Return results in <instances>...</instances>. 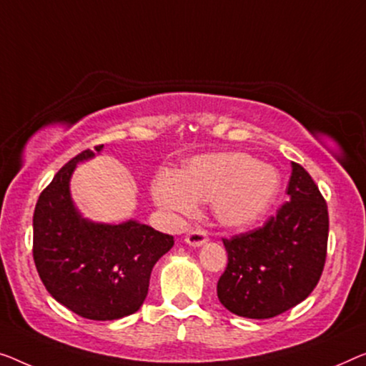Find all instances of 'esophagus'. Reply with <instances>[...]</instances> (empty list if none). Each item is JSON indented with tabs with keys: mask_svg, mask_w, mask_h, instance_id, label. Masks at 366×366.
Wrapping results in <instances>:
<instances>
[{
	"mask_svg": "<svg viewBox=\"0 0 366 366\" xmlns=\"http://www.w3.org/2000/svg\"><path fill=\"white\" fill-rule=\"evenodd\" d=\"M207 239H209V235H207V232L202 230V228L190 230L187 235H185V243L190 244V247H200V244H204Z\"/></svg>",
	"mask_w": 366,
	"mask_h": 366,
	"instance_id": "34e87169",
	"label": "esophagus"
}]
</instances>
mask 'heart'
Masks as SVG:
<instances>
[{
    "instance_id": "b5f03b06",
    "label": "heart",
    "mask_w": 366,
    "mask_h": 366,
    "mask_svg": "<svg viewBox=\"0 0 366 366\" xmlns=\"http://www.w3.org/2000/svg\"><path fill=\"white\" fill-rule=\"evenodd\" d=\"M280 185L272 166L243 152H223L195 157L179 174H157L151 190L156 204L171 215H189L197 200H210L222 225L244 227L268 210Z\"/></svg>"
}]
</instances>
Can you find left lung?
Returning <instances> with one entry per match:
<instances>
[{
	"mask_svg": "<svg viewBox=\"0 0 366 366\" xmlns=\"http://www.w3.org/2000/svg\"><path fill=\"white\" fill-rule=\"evenodd\" d=\"M287 197L263 227L223 238L228 263L217 296L230 312L276 317L302 302L322 276L329 212L317 184L292 162Z\"/></svg>",
	"mask_w": 366,
	"mask_h": 366,
	"instance_id": "1",
	"label": "left lung"
}]
</instances>
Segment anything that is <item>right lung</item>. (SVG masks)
Wrapping results in <instances>:
<instances>
[{
	"mask_svg": "<svg viewBox=\"0 0 366 366\" xmlns=\"http://www.w3.org/2000/svg\"><path fill=\"white\" fill-rule=\"evenodd\" d=\"M94 156L81 151L41 192L32 217V256L57 302L80 317L114 320L143 305L151 271L172 248L174 237L136 220L108 225L80 215L70 197V177L77 162Z\"/></svg>",
	"mask_w": 366,
	"mask_h": 366,
	"instance_id": "right-lung-1",
	"label": "right lung"
}]
</instances>
